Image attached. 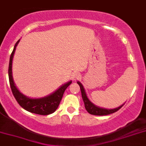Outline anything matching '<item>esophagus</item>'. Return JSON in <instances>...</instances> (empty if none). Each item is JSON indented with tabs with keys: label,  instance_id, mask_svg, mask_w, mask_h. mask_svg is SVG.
I'll return each mask as SVG.
<instances>
[{
	"label": "esophagus",
	"instance_id": "34e87169",
	"mask_svg": "<svg viewBox=\"0 0 146 146\" xmlns=\"http://www.w3.org/2000/svg\"><path fill=\"white\" fill-rule=\"evenodd\" d=\"M80 78V74H79V73H73V74H72V79L74 80H78V79Z\"/></svg>",
	"mask_w": 146,
	"mask_h": 146
}]
</instances>
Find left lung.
Listing matches in <instances>:
<instances>
[{
  "instance_id": "1",
  "label": "left lung",
  "mask_w": 146,
  "mask_h": 146,
  "mask_svg": "<svg viewBox=\"0 0 146 146\" xmlns=\"http://www.w3.org/2000/svg\"><path fill=\"white\" fill-rule=\"evenodd\" d=\"M77 84L80 85V90H81V93H82V100L84 101V104H85V109L87 110V111L89 113L92 115H96V116H104V115H108L111 114V113H113L114 112L117 111L118 110H119L121 107L124 106V104L120 106H119L118 108H116V109H104V108H100L98 106H96V105L93 104L91 101L88 99V96H87L86 93H85V90L83 88V85L81 84V82H80L78 81Z\"/></svg>"
}]
</instances>
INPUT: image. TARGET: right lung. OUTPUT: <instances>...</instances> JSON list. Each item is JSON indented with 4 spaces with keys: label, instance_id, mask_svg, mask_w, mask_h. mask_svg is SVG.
Returning a JSON list of instances; mask_svg holds the SVG:
<instances>
[{
    "label": "right lung",
    "instance_id": "right-lung-1",
    "mask_svg": "<svg viewBox=\"0 0 146 146\" xmlns=\"http://www.w3.org/2000/svg\"><path fill=\"white\" fill-rule=\"evenodd\" d=\"M19 40H19L16 42L14 50L11 54L10 61H9V78L12 93L14 95L18 104L27 111L40 115L50 114L57 109L60 102H61L65 90L72 83V81H69L67 83L63 85L52 94L49 95L46 97L41 98H30L20 93L19 90L16 87L14 80H13V77H12V61H13L16 47L18 45Z\"/></svg>",
    "mask_w": 146,
    "mask_h": 146
}]
</instances>
